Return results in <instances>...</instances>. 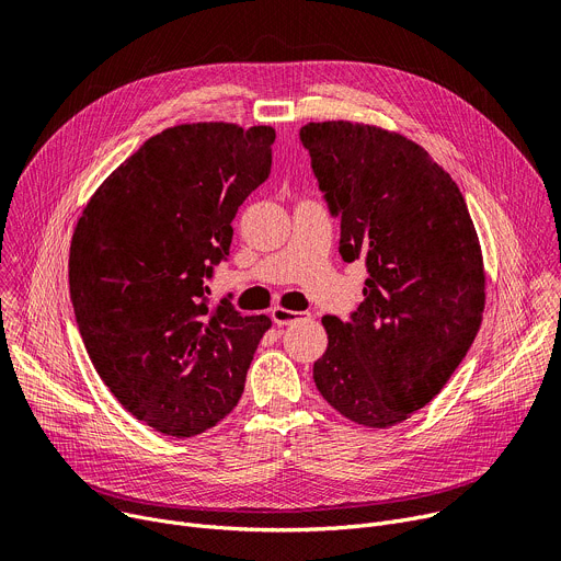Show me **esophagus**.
I'll return each mask as SVG.
<instances>
[{
  "mask_svg": "<svg viewBox=\"0 0 561 561\" xmlns=\"http://www.w3.org/2000/svg\"><path fill=\"white\" fill-rule=\"evenodd\" d=\"M271 316H273V320H275L279 327H284V324H293V322H297V320H305V318H311L309 313H302V311H288V309H279V307H275V309L271 311Z\"/></svg>",
  "mask_w": 561,
  "mask_h": 561,
  "instance_id": "1",
  "label": "esophagus"
}]
</instances>
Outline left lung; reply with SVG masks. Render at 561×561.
<instances>
[{"label":"left lung","instance_id":"8db88e82","mask_svg":"<svg viewBox=\"0 0 561 561\" xmlns=\"http://www.w3.org/2000/svg\"><path fill=\"white\" fill-rule=\"evenodd\" d=\"M322 201L341 218V256L363 259V302L324 316L313 381L347 420L386 428L424 408L467 356L484 273L467 203L422 146L350 122L300 128Z\"/></svg>","mask_w":561,"mask_h":561}]
</instances>
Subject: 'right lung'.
Wrapping results in <instances>:
<instances>
[{
  "label": "right lung",
  "instance_id": "right-lung-1",
  "mask_svg": "<svg viewBox=\"0 0 561 561\" xmlns=\"http://www.w3.org/2000/svg\"><path fill=\"white\" fill-rule=\"evenodd\" d=\"M275 130L184 124L146 139L83 209L69 295L90 360L133 417L194 437L239 403L266 316L209 309L232 220L266 182Z\"/></svg>",
  "mask_w": 561,
  "mask_h": 561
}]
</instances>
